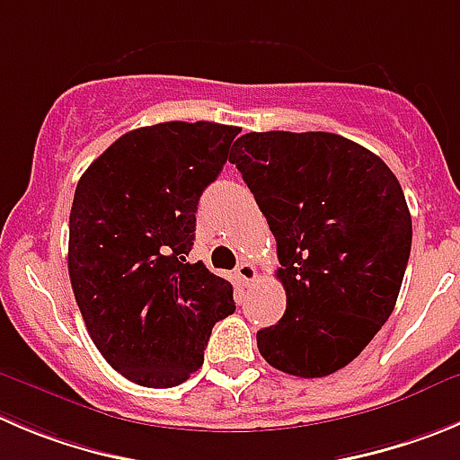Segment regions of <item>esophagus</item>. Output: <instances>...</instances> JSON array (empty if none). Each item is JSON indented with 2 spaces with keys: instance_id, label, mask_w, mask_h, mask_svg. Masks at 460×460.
<instances>
[{
  "instance_id": "34e87169",
  "label": "esophagus",
  "mask_w": 460,
  "mask_h": 460,
  "mask_svg": "<svg viewBox=\"0 0 460 460\" xmlns=\"http://www.w3.org/2000/svg\"><path fill=\"white\" fill-rule=\"evenodd\" d=\"M235 277H238V281L243 283V286H250V283L259 277V272H256L254 265L247 263V261H243V263L235 268Z\"/></svg>"
}]
</instances>
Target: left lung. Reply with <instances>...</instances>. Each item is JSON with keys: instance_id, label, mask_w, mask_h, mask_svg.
Returning <instances> with one entry per match:
<instances>
[{"instance_id": "obj_1", "label": "left lung", "mask_w": 460, "mask_h": 460, "mask_svg": "<svg viewBox=\"0 0 460 460\" xmlns=\"http://www.w3.org/2000/svg\"><path fill=\"white\" fill-rule=\"evenodd\" d=\"M231 163L277 238L286 290L279 324L256 333L270 366L317 379L345 367L397 302L413 240L404 192L370 149L338 133L265 131Z\"/></svg>"}]
</instances>
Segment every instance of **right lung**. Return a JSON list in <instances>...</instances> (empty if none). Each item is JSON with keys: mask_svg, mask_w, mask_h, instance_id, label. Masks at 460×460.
I'll list each match as a JSON object with an SVG mask.
<instances>
[{"mask_svg": "<svg viewBox=\"0 0 460 460\" xmlns=\"http://www.w3.org/2000/svg\"><path fill=\"white\" fill-rule=\"evenodd\" d=\"M238 133L216 122L133 128L76 183L72 290L94 347L133 384H183L204 363L213 324L235 311L234 286L186 256L201 192Z\"/></svg>", "mask_w": 460, "mask_h": 460, "instance_id": "add662e5", "label": "right lung"}]
</instances>
